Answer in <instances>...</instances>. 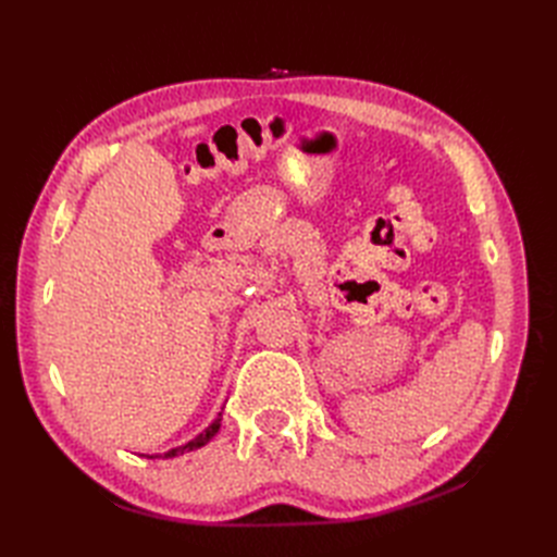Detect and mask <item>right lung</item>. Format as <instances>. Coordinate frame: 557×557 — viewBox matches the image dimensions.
I'll list each match as a JSON object with an SVG mask.
<instances>
[{
	"label": "right lung",
	"mask_w": 557,
	"mask_h": 557,
	"mask_svg": "<svg viewBox=\"0 0 557 557\" xmlns=\"http://www.w3.org/2000/svg\"><path fill=\"white\" fill-rule=\"evenodd\" d=\"M221 420H223V418H221V413H218V418L213 420V423H211L205 432H201L199 436H195V440H193V442H188L185 446H178V448L166 450V453H164V458H176V455H183V453H188V450H195V448H201L205 444H209V442L213 440V436H215V432L221 430ZM150 458H158V455H150Z\"/></svg>",
	"instance_id": "1"
}]
</instances>
